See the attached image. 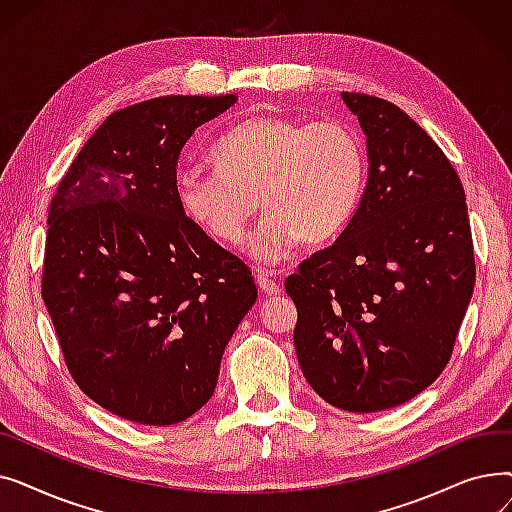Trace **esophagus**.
I'll return each mask as SVG.
<instances>
[{
  "label": "esophagus",
  "instance_id": "34e87169",
  "mask_svg": "<svg viewBox=\"0 0 512 512\" xmlns=\"http://www.w3.org/2000/svg\"><path fill=\"white\" fill-rule=\"evenodd\" d=\"M278 274L280 272H274V270H259L257 272V284H259V288H261L265 297H276V294L282 292V286L278 282Z\"/></svg>",
  "mask_w": 512,
  "mask_h": 512
}]
</instances>
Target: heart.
Segmentation results:
<instances>
[{
	"label": "heart",
	"mask_w": 512,
	"mask_h": 512,
	"mask_svg": "<svg viewBox=\"0 0 512 512\" xmlns=\"http://www.w3.org/2000/svg\"><path fill=\"white\" fill-rule=\"evenodd\" d=\"M213 164L178 174L184 213L215 240L238 245L263 203L267 213L247 249L267 263L303 240H334L357 213L367 178L361 134L338 120L249 118L213 145Z\"/></svg>",
	"instance_id": "b5f03b06"
}]
</instances>
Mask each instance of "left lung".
Listing matches in <instances>:
<instances>
[{"label":"left lung","instance_id":"obj_1","mask_svg":"<svg viewBox=\"0 0 512 512\" xmlns=\"http://www.w3.org/2000/svg\"><path fill=\"white\" fill-rule=\"evenodd\" d=\"M367 137L369 176L332 247L284 282L294 348L332 407L402 405L450 361L475 286L463 184L434 139L394 103L342 93Z\"/></svg>","mask_w":512,"mask_h":512}]
</instances>
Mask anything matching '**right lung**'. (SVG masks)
Segmentation results:
<instances>
[{
	"label": "right lung",
	"instance_id": "obj_1",
	"mask_svg": "<svg viewBox=\"0 0 512 512\" xmlns=\"http://www.w3.org/2000/svg\"><path fill=\"white\" fill-rule=\"evenodd\" d=\"M236 101L168 95L114 112L51 199L43 301L78 388L122 419L195 415L257 301L249 267L186 218L176 188L186 141Z\"/></svg>",
	"mask_w": 512,
	"mask_h": 512
}]
</instances>
